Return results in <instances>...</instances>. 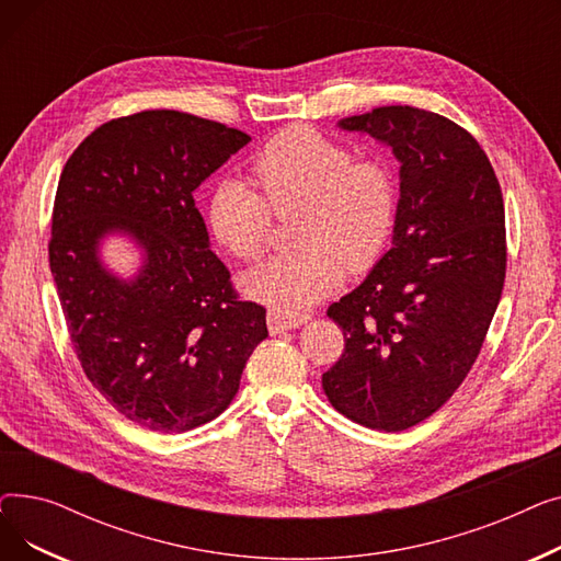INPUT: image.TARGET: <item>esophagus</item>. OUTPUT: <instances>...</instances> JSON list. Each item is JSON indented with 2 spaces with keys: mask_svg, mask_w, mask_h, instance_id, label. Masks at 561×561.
I'll list each match as a JSON object with an SVG mask.
<instances>
[{
  "mask_svg": "<svg viewBox=\"0 0 561 561\" xmlns=\"http://www.w3.org/2000/svg\"><path fill=\"white\" fill-rule=\"evenodd\" d=\"M309 320L307 313H288L284 309H268V330L271 334H282L286 330H296V328H302L305 322Z\"/></svg>",
  "mask_w": 561,
  "mask_h": 561,
  "instance_id": "esophagus-1",
  "label": "esophagus"
}]
</instances>
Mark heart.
<instances>
[{"instance_id":"obj_1","label":"heart","mask_w":561,"mask_h":561,"mask_svg":"<svg viewBox=\"0 0 561 561\" xmlns=\"http://www.w3.org/2000/svg\"><path fill=\"white\" fill-rule=\"evenodd\" d=\"M263 195L243 180H222L209 199L216 239L256 261L273 239L275 216L293 218L298 248L259 265L243 284L250 296L298 313L332 293L345 268L362 273L385 254L398 218V184L387 161L359 157L311 127H288L252 163Z\"/></svg>"}]
</instances>
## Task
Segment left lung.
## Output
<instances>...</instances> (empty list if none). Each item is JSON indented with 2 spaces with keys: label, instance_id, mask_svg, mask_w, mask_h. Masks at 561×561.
Segmentation results:
<instances>
[{
  "label": "left lung",
  "instance_id": "obj_1",
  "mask_svg": "<svg viewBox=\"0 0 561 561\" xmlns=\"http://www.w3.org/2000/svg\"><path fill=\"white\" fill-rule=\"evenodd\" d=\"M336 127L391 147L400 199L391 250L328 309L345 350L322 389L350 421L402 432L480 355L505 284L503 193L480 142L444 115L379 106Z\"/></svg>",
  "mask_w": 561,
  "mask_h": 561
}]
</instances>
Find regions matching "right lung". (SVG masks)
I'll return each mask as SVG.
<instances>
[{
    "label": "right lung",
    "instance_id": "1",
    "mask_svg": "<svg viewBox=\"0 0 561 561\" xmlns=\"http://www.w3.org/2000/svg\"><path fill=\"white\" fill-rule=\"evenodd\" d=\"M252 138L180 111L117 117L88 136L58 182L49 268L85 377L152 432H188L233 400L265 309L236 298L195 206L199 184ZM123 234L134 276L101 248Z\"/></svg>",
    "mask_w": 561,
    "mask_h": 561
}]
</instances>
